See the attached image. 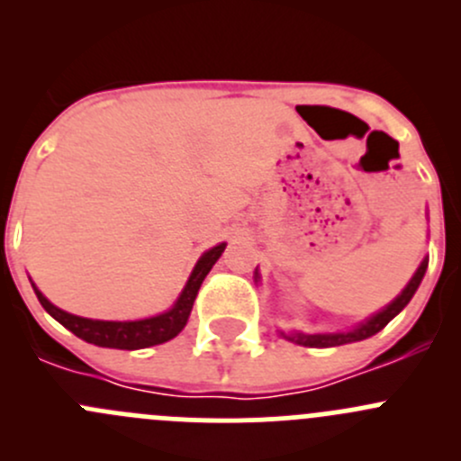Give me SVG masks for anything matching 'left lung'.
<instances>
[{"mask_svg":"<svg viewBox=\"0 0 461 461\" xmlns=\"http://www.w3.org/2000/svg\"><path fill=\"white\" fill-rule=\"evenodd\" d=\"M426 267H429V260L424 258V260H421L420 267H417L415 276H412L411 283H408V285H406V290H403L402 294H399L397 299H394L393 303L388 305V308L381 310L379 314H375V317L366 321V323L357 325V328L350 330V332H339V334H283V337L290 339V341H294V343H301V346H310V348L343 346V343L361 341V339L373 337V334L379 332V330H384L385 325L390 323V321L397 317V314L402 312L403 308H406L408 301L412 299V294H415L417 287H420L421 278H424Z\"/></svg>","mask_w":461,"mask_h":461,"instance_id":"left-lung-1","label":"left lung"}]
</instances>
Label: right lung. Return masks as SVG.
Here are the masks:
<instances>
[{
    "label": "right lung",
    "mask_w": 461,
    "mask_h": 461,
    "mask_svg": "<svg viewBox=\"0 0 461 461\" xmlns=\"http://www.w3.org/2000/svg\"><path fill=\"white\" fill-rule=\"evenodd\" d=\"M225 243L216 245L209 252H204L201 260L194 267L192 276H189L187 285H185L183 294L176 301L174 308L165 314H158V317L142 319V321H93V319H82L76 314H68L64 310L55 308L35 285V294L40 299L41 308L50 314L55 321L64 325V328L71 330L76 337L85 339L86 343H95L100 348H118V350H140V348L158 346V343H165L169 339H174L180 330L187 325L189 312L194 308V301H196L198 290H201L204 276L209 274V269L213 267L218 258H221Z\"/></svg>",
    "instance_id": "add662e5"
}]
</instances>
